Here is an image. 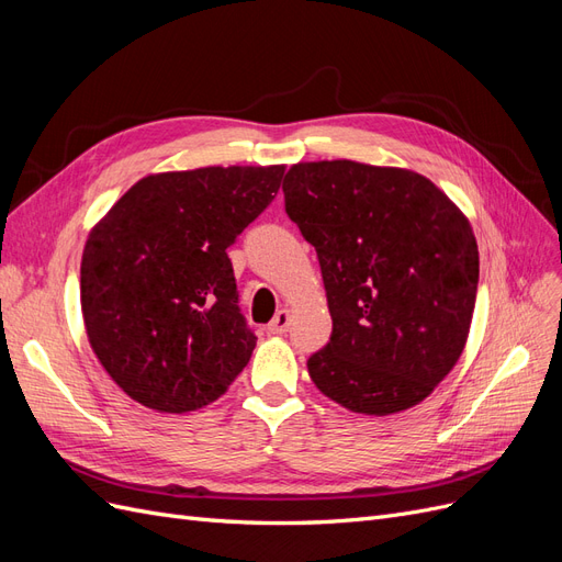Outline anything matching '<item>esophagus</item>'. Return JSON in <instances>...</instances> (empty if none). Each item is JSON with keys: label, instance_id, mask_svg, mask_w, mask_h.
Wrapping results in <instances>:
<instances>
[{"label": "esophagus", "instance_id": "1", "mask_svg": "<svg viewBox=\"0 0 562 562\" xmlns=\"http://www.w3.org/2000/svg\"><path fill=\"white\" fill-rule=\"evenodd\" d=\"M288 323H291V314H288V310H279V312H277V316L269 321L267 333H271V335H281V333H285V330H288Z\"/></svg>", "mask_w": 562, "mask_h": 562}]
</instances>
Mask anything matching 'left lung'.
I'll use <instances>...</instances> for the list:
<instances>
[{
	"instance_id": "left-lung-1",
	"label": "left lung",
	"mask_w": 562,
	"mask_h": 562,
	"mask_svg": "<svg viewBox=\"0 0 562 562\" xmlns=\"http://www.w3.org/2000/svg\"><path fill=\"white\" fill-rule=\"evenodd\" d=\"M283 196L316 248L333 316L312 382L363 415L427 398L464 351L479 291L464 213L419 173L349 159L295 164Z\"/></svg>"
}]
</instances>
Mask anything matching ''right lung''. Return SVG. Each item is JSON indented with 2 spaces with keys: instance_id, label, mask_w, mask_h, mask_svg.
<instances>
[{
  "instance_id": "1",
  "label": "right lung",
  "mask_w": 562,
  "mask_h": 562,
  "mask_svg": "<svg viewBox=\"0 0 562 562\" xmlns=\"http://www.w3.org/2000/svg\"><path fill=\"white\" fill-rule=\"evenodd\" d=\"M283 166H209L135 182L91 229L81 314L108 375L151 411L220 398L250 361L227 248L274 201Z\"/></svg>"
}]
</instances>
